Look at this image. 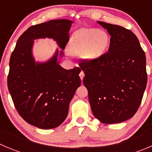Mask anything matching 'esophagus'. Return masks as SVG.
Segmentation results:
<instances>
[{"label":"esophagus","instance_id":"obj_1","mask_svg":"<svg viewBox=\"0 0 152 152\" xmlns=\"http://www.w3.org/2000/svg\"><path fill=\"white\" fill-rule=\"evenodd\" d=\"M79 76H80V78H81V80H83V78H84V76H85V73H84L83 71H81L80 72V73H79Z\"/></svg>","mask_w":152,"mask_h":152}]
</instances>
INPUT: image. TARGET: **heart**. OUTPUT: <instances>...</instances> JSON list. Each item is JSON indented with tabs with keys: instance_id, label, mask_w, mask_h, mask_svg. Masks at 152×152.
Returning <instances> with one entry per match:
<instances>
[{
	"instance_id": "1",
	"label": "heart",
	"mask_w": 152,
	"mask_h": 152,
	"mask_svg": "<svg viewBox=\"0 0 152 152\" xmlns=\"http://www.w3.org/2000/svg\"><path fill=\"white\" fill-rule=\"evenodd\" d=\"M110 36L105 31L83 28L72 35L68 48L72 53L82 54L85 60L93 61L104 53L110 45Z\"/></svg>"
}]
</instances>
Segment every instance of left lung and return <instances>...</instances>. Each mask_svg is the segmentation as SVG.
I'll return each instance as SVG.
<instances>
[{"mask_svg":"<svg viewBox=\"0 0 152 152\" xmlns=\"http://www.w3.org/2000/svg\"><path fill=\"white\" fill-rule=\"evenodd\" d=\"M110 38L108 52L93 61L82 60L83 84L95 117L106 124L131 118L138 110L147 84L146 59L132 31L98 21Z\"/></svg>","mask_w":152,"mask_h":152,"instance_id":"obj_1","label":"left lung"}]
</instances>
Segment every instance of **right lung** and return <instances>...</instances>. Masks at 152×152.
<instances>
[{
  "label": "right lung",
  "instance_id": "obj_1",
  "mask_svg": "<svg viewBox=\"0 0 152 152\" xmlns=\"http://www.w3.org/2000/svg\"><path fill=\"white\" fill-rule=\"evenodd\" d=\"M73 23L52 20L29 27L11 55L7 85L15 108L27 123L42 129L56 128L65 120L70 101L81 85V69L66 70L58 60L63 56ZM46 37L56 41L62 50L57 49L46 62H36L33 40Z\"/></svg>",
  "mask_w": 152,
  "mask_h": 152
}]
</instances>
